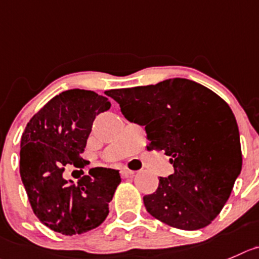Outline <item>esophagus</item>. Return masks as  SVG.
Segmentation results:
<instances>
[{"label": "esophagus", "mask_w": 259, "mask_h": 259, "mask_svg": "<svg viewBox=\"0 0 259 259\" xmlns=\"http://www.w3.org/2000/svg\"><path fill=\"white\" fill-rule=\"evenodd\" d=\"M134 174H135L134 170H130V169H127V168L120 169V176H122L123 178H128V177H132Z\"/></svg>", "instance_id": "esophagus-1"}]
</instances>
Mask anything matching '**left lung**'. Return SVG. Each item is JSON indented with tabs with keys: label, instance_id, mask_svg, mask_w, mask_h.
<instances>
[{
	"label": "left lung",
	"instance_id": "left-lung-1",
	"mask_svg": "<svg viewBox=\"0 0 259 259\" xmlns=\"http://www.w3.org/2000/svg\"><path fill=\"white\" fill-rule=\"evenodd\" d=\"M105 94L128 120L145 125L150 149L164 150L174 166L156 192L144 197L147 212L181 230L210 225L242 170L238 124L228 103L187 78Z\"/></svg>",
	"mask_w": 259,
	"mask_h": 259
}]
</instances>
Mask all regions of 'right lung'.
Here are the masks:
<instances>
[{
    "label": "right lung",
    "instance_id": "1",
    "mask_svg": "<svg viewBox=\"0 0 259 259\" xmlns=\"http://www.w3.org/2000/svg\"><path fill=\"white\" fill-rule=\"evenodd\" d=\"M109 108L108 98L94 91H63L31 117L21 136V181L33 212L56 233L83 234L98 228L109 213L119 170L94 168L76 184L63 178L70 165L82 171L86 160L81 154L93 122Z\"/></svg>",
    "mask_w": 259,
    "mask_h": 259
}]
</instances>
